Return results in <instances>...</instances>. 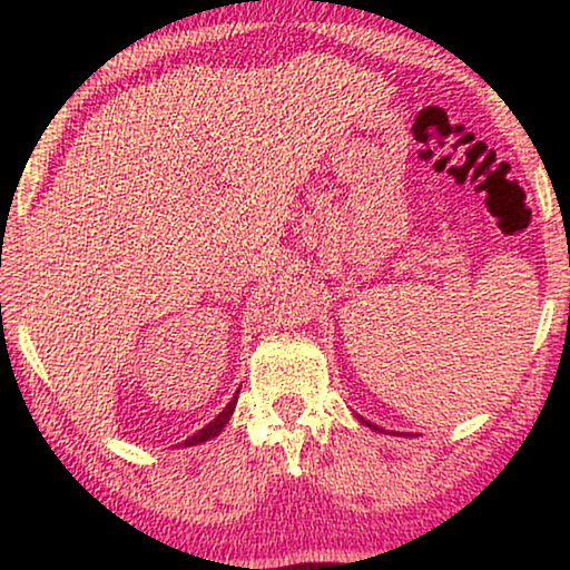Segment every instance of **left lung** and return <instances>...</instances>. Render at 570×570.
Returning <instances> with one entry per match:
<instances>
[{
  "label": "left lung",
  "mask_w": 570,
  "mask_h": 570,
  "mask_svg": "<svg viewBox=\"0 0 570 570\" xmlns=\"http://www.w3.org/2000/svg\"><path fill=\"white\" fill-rule=\"evenodd\" d=\"M365 425H368V428H376V425H371V423H365ZM376 431H379V428H376Z\"/></svg>",
  "instance_id": "obj_1"
}]
</instances>
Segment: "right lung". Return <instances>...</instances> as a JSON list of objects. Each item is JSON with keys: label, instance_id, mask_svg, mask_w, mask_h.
Instances as JSON below:
<instances>
[{"label": "right lung", "instance_id": "obj_1", "mask_svg": "<svg viewBox=\"0 0 570 570\" xmlns=\"http://www.w3.org/2000/svg\"><path fill=\"white\" fill-rule=\"evenodd\" d=\"M236 400H238V394L233 396V400L228 402V407H225V410L220 412V415H217V417L213 420V423H207L205 428H202V431L194 433L191 439H186V441H184V446H197V443H202V441H209V439H215V435L220 433L223 428H225V423H228V420H230L233 410H236Z\"/></svg>", "mask_w": 570, "mask_h": 570}]
</instances>
